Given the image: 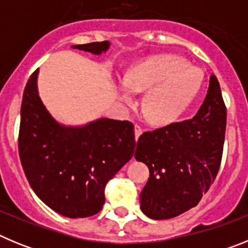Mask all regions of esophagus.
<instances>
[{
  "instance_id": "esophagus-1",
  "label": "esophagus",
  "mask_w": 248,
  "mask_h": 248,
  "mask_svg": "<svg viewBox=\"0 0 248 248\" xmlns=\"http://www.w3.org/2000/svg\"><path fill=\"white\" fill-rule=\"evenodd\" d=\"M134 130H135V139H139V137L141 134H143V131H144V129L141 128V126L139 125V124H137V125L134 126Z\"/></svg>"
}]
</instances>
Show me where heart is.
Wrapping results in <instances>:
<instances>
[{"label":"heart","instance_id":"heart-1","mask_svg":"<svg viewBox=\"0 0 248 248\" xmlns=\"http://www.w3.org/2000/svg\"><path fill=\"white\" fill-rule=\"evenodd\" d=\"M201 69L176 54H156L134 63L120 88L123 102L133 103L130 91L144 92L143 109L150 122L165 125L175 122L194 100L202 84Z\"/></svg>","mask_w":248,"mask_h":248}]
</instances>
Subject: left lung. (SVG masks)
<instances>
[{
    "label": "left lung",
    "instance_id": "1",
    "mask_svg": "<svg viewBox=\"0 0 248 248\" xmlns=\"http://www.w3.org/2000/svg\"><path fill=\"white\" fill-rule=\"evenodd\" d=\"M225 131L226 105L212 74L194 118L140 135L135 159L145 163L150 172L140 194V207L146 216L166 220L198 205L217 176Z\"/></svg>",
    "mask_w": 248,
    "mask_h": 248
}]
</instances>
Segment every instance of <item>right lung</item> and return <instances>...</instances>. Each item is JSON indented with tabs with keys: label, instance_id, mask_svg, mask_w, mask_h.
Wrapping results in <instances>:
<instances>
[{
	"label": "right lung",
	"instance_id": "add662e5",
	"mask_svg": "<svg viewBox=\"0 0 248 248\" xmlns=\"http://www.w3.org/2000/svg\"><path fill=\"white\" fill-rule=\"evenodd\" d=\"M100 54L108 41L74 46ZM31 74L21 105L18 151L31 187L65 217H89L104 205L105 185L134 154V125L103 118L82 128L63 126L46 110Z\"/></svg>",
	"mask_w": 248,
	"mask_h": 248
}]
</instances>
